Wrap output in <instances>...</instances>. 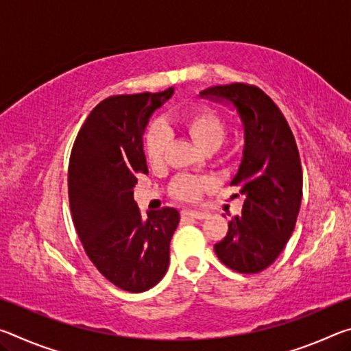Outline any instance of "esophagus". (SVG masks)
Wrapping results in <instances>:
<instances>
[{"mask_svg":"<svg viewBox=\"0 0 351 351\" xmlns=\"http://www.w3.org/2000/svg\"><path fill=\"white\" fill-rule=\"evenodd\" d=\"M182 217H189L193 219H206L209 217V213L203 212V210H193V209H184L182 210Z\"/></svg>","mask_w":351,"mask_h":351,"instance_id":"1","label":"esophagus"}]
</instances>
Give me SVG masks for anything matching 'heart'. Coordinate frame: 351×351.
<instances>
[{
	"mask_svg": "<svg viewBox=\"0 0 351 351\" xmlns=\"http://www.w3.org/2000/svg\"><path fill=\"white\" fill-rule=\"evenodd\" d=\"M181 125L192 136V139L203 148L212 145H221L226 127L217 112L207 108H198L186 112L181 117ZM171 141L170 128L162 122H156L150 125L145 134V154L147 159L153 165L164 162ZM207 181L203 178L192 175H182L173 182V193L182 199H197L201 190L206 187Z\"/></svg>",
	"mask_w": 351,
	"mask_h": 351,
	"instance_id": "obj_1",
	"label": "heart"
}]
</instances>
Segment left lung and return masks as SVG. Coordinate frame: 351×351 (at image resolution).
<instances>
[{
	"label": "left lung",
	"instance_id": "obj_1",
	"mask_svg": "<svg viewBox=\"0 0 351 351\" xmlns=\"http://www.w3.org/2000/svg\"><path fill=\"white\" fill-rule=\"evenodd\" d=\"M199 96L229 106L243 132L241 161L230 186L243 197L215 254L243 274L268 268L287 246L302 203V165L293 132L278 106L245 83L210 86Z\"/></svg>",
	"mask_w": 351,
	"mask_h": 351
}]
</instances>
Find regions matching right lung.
<instances>
[{
  "mask_svg": "<svg viewBox=\"0 0 351 351\" xmlns=\"http://www.w3.org/2000/svg\"><path fill=\"white\" fill-rule=\"evenodd\" d=\"M173 93L105 99L88 116L69 159V206L82 245L100 274L132 293L161 282L180 223L173 207L142 218L134 201L138 178L148 173L145 128Z\"/></svg>",
  "mask_w": 351,
  "mask_h": 351,
  "instance_id": "right-lung-1",
  "label": "right lung"
}]
</instances>
